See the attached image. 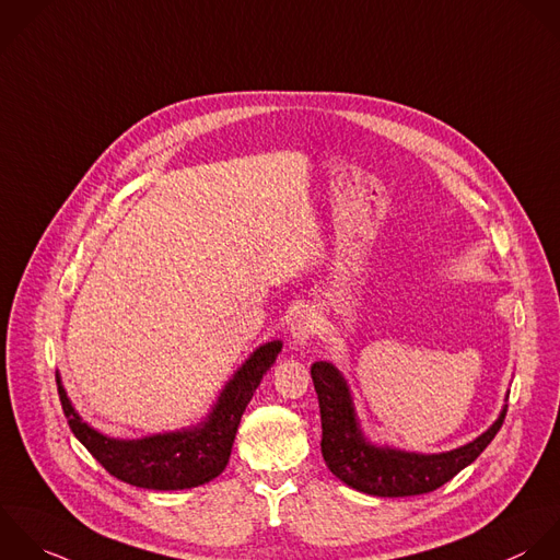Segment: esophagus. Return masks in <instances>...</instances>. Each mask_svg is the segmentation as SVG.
I'll return each instance as SVG.
<instances>
[{
	"label": "esophagus",
	"mask_w": 560,
	"mask_h": 560,
	"mask_svg": "<svg viewBox=\"0 0 560 560\" xmlns=\"http://www.w3.org/2000/svg\"><path fill=\"white\" fill-rule=\"evenodd\" d=\"M316 314L312 310H301L294 318H292V325H290V334H292V345L296 347H303L307 345V340L316 334Z\"/></svg>",
	"instance_id": "obj_1"
}]
</instances>
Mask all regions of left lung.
Instances as JSON below:
<instances>
[{
	"label": "left lung",
	"mask_w": 560,
	"mask_h": 560,
	"mask_svg": "<svg viewBox=\"0 0 560 560\" xmlns=\"http://www.w3.org/2000/svg\"><path fill=\"white\" fill-rule=\"evenodd\" d=\"M312 380L320 406V452L329 471L355 491L377 498H410L436 491L469 467L500 432V419L476 441L443 454H415L380 447L364 439L353 397L342 373L329 362L312 364Z\"/></svg>",
	"instance_id": "obj_1"
}]
</instances>
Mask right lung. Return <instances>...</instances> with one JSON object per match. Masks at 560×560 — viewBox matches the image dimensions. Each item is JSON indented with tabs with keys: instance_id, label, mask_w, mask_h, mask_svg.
Masks as SVG:
<instances>
[{
	"instance_id": "add662e5",
	"label": "right lung",
	"mask_w": 560,
	"mask_h": 560,
	"mask_svg": "<svg viewBox=\"0 0 560 560\" xmlns=\"http://www.w3.org/2000/svg\"><path fill=\"white\" fill-rule=\"evenodd\" d=\"M281 340H272L253 351L233 380H229L209 417L180 432L154 434L137 441L110 439L78 417L56 375L58 397L73 436L110 476L126 485L152 491L194 489L211 482L224 471L242 415L261 384V377L281 353Z\"/></svg>"
}]
</instances>
